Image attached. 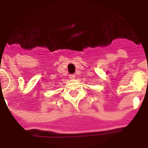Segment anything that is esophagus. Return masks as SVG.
Returning a JSON list of instances; mask_svg holds the SVG:
<instances>
[{
	"instance_id": "34e87169",
	"label": "esophagus",
	"mask_w": 148,
	"mask_h": 148,
	"mask_svg": "<svg viewBox=\"0 0 148 148\" xmlns=\"http://www.w3.org/2000/svg\"><path fill=\"white\" fill-rule=\"evenodd\" d=\"M69 77H70V79H74V77H75V75L74 74H70Z\"/></svg>"
}]
</instances>
